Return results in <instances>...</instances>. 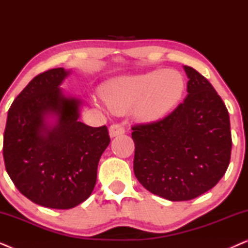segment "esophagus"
Wrapping results in <instances>:
<instances>
[{"instance_id":"34e87169","label":"esophagus","mask_w":248,"mask_h":248,"mask_svg":"<svg viewBox=\"0 0 248 248\" xmlns=\"http://www.w3.org/2000/svg\"><path fill=\"white\" fill-rule=\"evenodd\" d=\"M125 133V127L122 124H113L109 127V135L111 138Z\"/></svg>"}]
</instances>
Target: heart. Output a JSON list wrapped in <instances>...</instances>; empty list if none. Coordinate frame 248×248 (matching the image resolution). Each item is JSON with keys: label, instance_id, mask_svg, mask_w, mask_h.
<instances>
[{"label": "heart", "instance_id": "obj_1", "mask_svg": "<svg viewBox=\"0 0 248 248\" xmlns=\"http://www.w3.org/2000/svg\"><path fill=\"white\" fill-rule=\"evenodd\" d=\"M184 91L182 73L168 69L116 78L101 87L100 94L114 113H123L132 107L135 118L152 122L168 114Z\"/></svg>", "mask_w": 248, "mask_h": 248}]
</instances>
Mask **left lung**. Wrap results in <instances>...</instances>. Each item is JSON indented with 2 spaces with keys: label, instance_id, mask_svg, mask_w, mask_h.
<instances>
[{
  "label": "left lung",
  "instance_id": "1",
  "mask_svg": "<svg viewBox=\"0 0 248 248\" xmlns=\"http://www.w3.org/2000/svg\"><path fill=\"white\" fill-rule=\"evenodd\" d=\"M187 97L161 120L132 126L138 181L169 201H188L217 185L232 155L227 107L212 84L191 66Z\"/></svg>",
  "mask_w": 248,
  "mask_h": 248
}]
</instances>
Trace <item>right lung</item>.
I'll list each match as a JSON object with an SVG mask.
<instances>
[{"instance_id":"add662e5","label":"right lung","mask_w":248,"mask_h":248,"mask_svg":"<svg viewBox=\"0 0 248 248\" xmlns=\"http://www.w3.org/2000/svg\"><path fill=\"white\" fill-rule=\"evenodd\" d=\"M67 74L57 67L33 78L10 107L3 139L13 184L30 201L50 209L74 208L89 198L110 142L106 125L78 121L81 101L60 89ZM48 114L58 120L52 127L46 123Z\"/></svg>"}]
</instances>
